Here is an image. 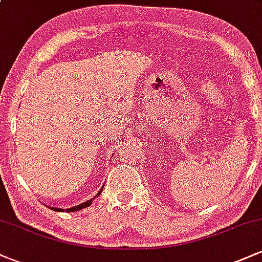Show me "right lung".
Instances as JSON below:
<instances>
[{
  "label": "right lung",
  "instance_id": "1",
  "mask_svg": "<svg viewBox=\"0 0 262 262\" xmlns=\"http://www.w3.org/2000/svg\"><path fill=\"white\" fill-rule=\"evenodd\" d=\"M102 189H103V187H102V188L100 189V192H98V193H97V196H100L101 192H102ZM97 196H96V197H97ZM92 201H93V198H91V200H89V201H87V202H83V203L79 204V206L73 207V208H68V209H65V210H66V212H76V210L83 209V208H86V207L91 206ZM49 208H50V209H54V210H58V212H62V210H64L62 208H55V207H49Z\"/></svg>",
  "mask_w": 262,
  "mask_h": 262
}]
</instances>
